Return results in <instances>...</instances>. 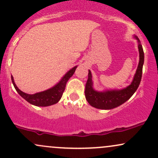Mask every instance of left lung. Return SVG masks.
I'll return each instance as SVG.
<instances>
[{
    "label": "left lung",
    "instance_id": "8db88e82",
    "mask_svg": "<svg viewBox=\"0 0 158 158\" xmlns=\"http://www.w3.org/2000/svg\"><path fill=\"white\" fill-rule=\"evenodd\" d=\"M134 39L137 40L138 44L139 60L136 73L129 85L122 89H107L99 91L94 89L91 71L88 70V79L85 85V94L87 101L91 106L102 110L113 109L128 100L138 88L142 77L144 52L138 37L134 35Z\"/></svg>",
    "mask_w": 158,
    "mask_h": 158
}]
</instances>
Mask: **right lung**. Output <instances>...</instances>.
Listing matches in <instances>:
<instances>
[{"mask_svg":"<svg viewBox=\"0 0 158 158\" xmlns=\"http://www.w3.org/2000/svg\"><path fill=\"white\" fill-rule=\"evenodd\" d=\"M77 66L73 67L70 70H69L63 76L62 78L59 81V82L52 86V88L45 90L44 91L39 92L34 94H28L23 92L17 87L14 81L13 77H11L12 84L15 87L16 91L21 97H23L27 102L33 106L39 107H47L52 106V105L56 104L62 97L63 92L64 91L66 84L70 77L73 75Z\"/></svg>","mask_w":158,"mask_h":158,"instance_id":"right-lung-1","label":"right lung"}]
</instances>
